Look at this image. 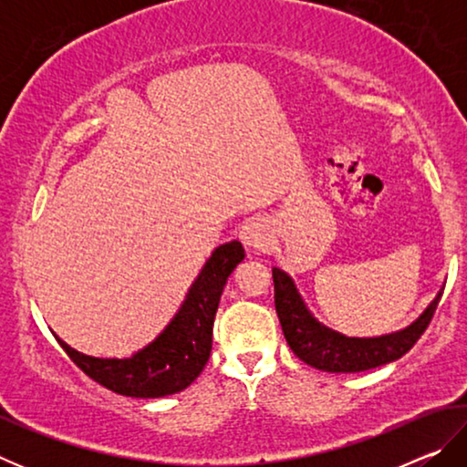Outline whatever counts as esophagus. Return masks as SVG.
<instances>
[{
    "label": "esophagus",
    "instance_id": "34e87169",
    "mask_svg": "<svg viewBox=\"0 0 467 467\" xmlns=\"http://www.w3.org/2000/svg\"><path fill=\"white\" fill-rule=\"evenodd\" d=\"M241 241L244 243V247L264 251L267 249V244H270V233H267L264 223H259V220H251V223L243 226Z\"/></svg>",
    "mask_w": 467,
    "mask_h": 467
}]
</instances>
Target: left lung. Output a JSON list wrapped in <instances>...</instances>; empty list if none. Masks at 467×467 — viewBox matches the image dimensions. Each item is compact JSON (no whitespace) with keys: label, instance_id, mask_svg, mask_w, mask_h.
Returning <instances> with one entry per match:
<instances>
[{"label":"left lung","instance_id":"left-lung-1","mask_svg":"<svg viewBox=\"0 0 467 467\" xmlns=\"http://www.w3.org/2000/svg\"><path fill=\"white\" fill-rule=\"evenodd\" d=\"M272 275L275 313H278L290 350L306 365L327 370V373H360V370L381 367L404 357L429 327L442 295L439 292L429 309L412 326L398 334L381 337H346L313 319L290 275L278 267H274Z\"/></svg>","mask_w":467,"mask_h":467}]
</instances>
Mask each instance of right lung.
<instances>
[{"label": "right lung", "instance_id": "1", "mask_svg": "<svg viewBox=\"0 0 467 467\" xmlns=\"http://www.w3.org/2000/svg\"><path fill=\"white\" fill-rule=\"evenodd\" d=\"M244 249L239 241H231L212 253L202 274L189 288L167 329L144 350L131 358H94L61 344L74 365L92 381L128 398H164L183 391L205 367L212 352V327L220 296L228 275L243 262Z\"/></svg>", "mask_w": 467, "mask_h": 467}]
</instances>
